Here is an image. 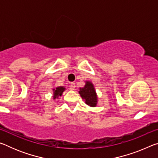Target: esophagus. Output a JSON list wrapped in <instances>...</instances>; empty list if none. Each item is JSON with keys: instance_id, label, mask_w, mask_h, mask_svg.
<instances>
[{"instance_id": "obj_1", "label": "esophagus", "mask_w": 158, "mask_h": 158, "mask_svg": "<svg viewBox=\"0 0 158 158\" xmlns=\"http://www.w3.org/2000/svg\"><path fill=\"white\" fill-rule=\"evenodd\" d=\"M69 87H70L71 90H74V89H75V84L74 82H71L70 84H69Z\"/></svg>"}]
</instances>
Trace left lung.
Listing matches in <instances>:
<instances>
[{"mask_svg": "<svg viewBox=\"0 0 158 158\" xmlns=\"http://www.w3.org/2000/svg\"><path fill=\"white\" fill-rule=\"evenodd\" d=\"M79 93L84 102L91 107H95L98 102V97L94 85L90 81H85L84 87L79 88Z\"/></svg>", "mask_w": 158, "mask_h": 158, "instance_id": "left-lung-1", "label": "left lung"}]
</instances>
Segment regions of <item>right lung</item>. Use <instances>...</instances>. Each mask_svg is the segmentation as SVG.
I'll use <instances>...</instances> for the list:
<instances>
[{
  "instance_id": "add662e5",
  "label": "right lung",
  "mask_w": 158,
  "mask_h": 158,
  "mask_svg": "<svg viewBox=\"0 0 158 158\" xmlns=\"http://www.w3.org/2000/svg\"><path fill=\"white\" fill-rule=\"evenodd\" d=\"M66 89L64 86H58L54 87L52 89L53 90V95L52 98L53 100H56V99H59L62 96L63 92L65 91Z\"/></svg>"
}]
</instances>
